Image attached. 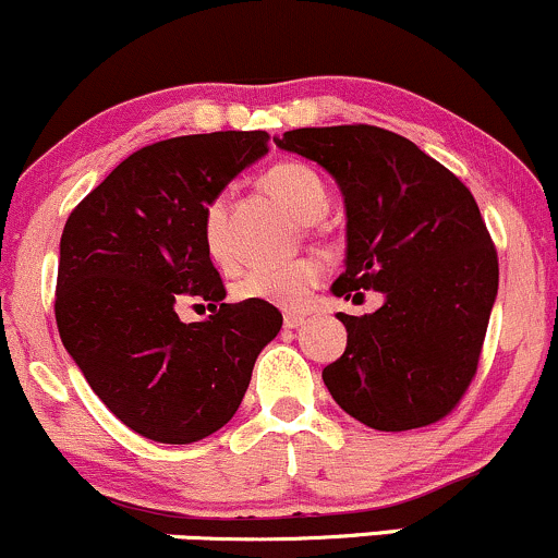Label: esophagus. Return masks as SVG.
<instances>
[{"label": "esophagus", "instance_id": "obj_1", "mask_svg": "<svg viewBox=\"0 0 558 558\" xmlns=\"http://www.w3.org/2000/svg\"><path fill=\"white\" fill-rule=\"evenodd\" d=\"M304 323V315H299V312H286L283 315V326L286 328H299Z\"/></svg>", "mask_w": 558, "mask_h": 558}]
</instances>
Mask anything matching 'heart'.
<instances>
[{"label": "heart", "mask_w": 558, "mask_h": 558, "mask_svg": "<svg viewBox=\"0 0 558 558\" xmlns=\"http://www.w3.org/2000/svg\"><path fill=\"white\" fill-rule=\"evenodd\" d=\"M262 185L293 219L312 225L328 211V190L323 177L307 163H275L262 177ZM204 243L214 262L228 265V195H214L204 211ZM323 267L315 259H296L286 265H256L235 283L241 302L272 304L280 310L302 307L310 291L320 283Z\"/></svg>", "instance_id": "b5f03b06"}]
</instances>
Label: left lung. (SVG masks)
Instances as JSON below:
<instances>
[{"instance_id": "1", "label": "left lung", "mask_w": 558, "mask_h": 558, "mask_svg": "<svg viewBox=\"0 0 558 558\" xmlns=\"http://www.w3.org/2000/svg\"><path fill=\"white\" fill-rule=\"evenodd\" d=\"M275 145L320 163L344 195L347 259L330 291L352 302L384 293L371 315L339 312L347 349L323 368L330 397L378 432L437 424L466 395L498 296L474 195L381 126H307Z\"/></svg>"}]
</instances>
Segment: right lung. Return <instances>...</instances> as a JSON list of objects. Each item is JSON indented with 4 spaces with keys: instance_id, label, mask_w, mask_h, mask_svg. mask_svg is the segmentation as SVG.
Returning <instances> with one entry per match:
<instances>
[{
    "instance_id": "add662e5",
    "label": "right lung",
    "mask_w": 558,
    "mask_h": 558,
    "mask_svg": "<svg viewBox=\"0 0 558 558\" xmlns=\"http://www.w3.org/2000/svg\"><path fill=\"white\" fill-rule=\"evenodd\" d=\"M267 140L211 132L140 148L63 228L60 339L110 413L153 442L190 445L228 424L283 326L272 304L222 302L204 243L206 204L265 156ZM187 298L215 315L182 324L175 307Z\"/></svg>"
}]
</instances>
